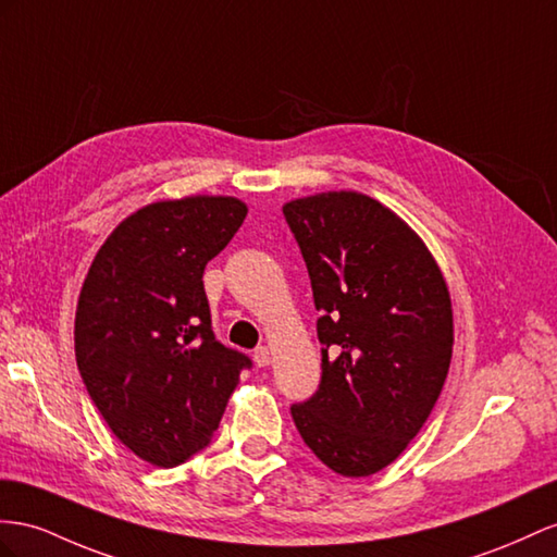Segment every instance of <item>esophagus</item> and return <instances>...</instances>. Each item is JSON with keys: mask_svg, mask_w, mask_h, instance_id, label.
<instances>
[{"mask_svg": "<svg viewBox=\"0 0 557 557\" xmlns=\"http://www.w3.org/2000/svg\"><path fill=\"white\" fill-rule=\"evenodd\" d=\"M253 362H256V367H268L270 364V350L265 346L256 348L253 350Z\"/></svg>", "mask_w": 557, "mask_h": 557, "instance_id": "1", "label": "esophagus"}]
</instances>
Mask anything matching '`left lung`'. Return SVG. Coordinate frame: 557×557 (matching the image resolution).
Returning a JSON list of instances; mask_svg holds the SVG:
<instances>
[{
	"instance_id": "obj_1",
	"label": "left lung",
	"mask_w": 557,
	"mask_h": 557,
	"mask_svg": "<svg viewBox=\"0 0 557 557\" xmlns=\"http://www.w3.org/2000/svg\"><path fill=\"white\" fill-rule=\"evenodd\" d=\"M320 310L322 379L292 405L306 445L334 473L393 463L437 403L451 362L445 277L421 237L376 199L341 190L282 207Z\"/></svg>"
}]
</instances>
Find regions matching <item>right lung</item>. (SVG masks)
Segmentation results:
<instances>
[{"instance_id": "right-lung-1", "label": "right lung", "mask_w": 557, "mask_h": 557, "mask_svg": "<svg viewBox=\"0 0 557 557\" xmlns=\"http://www.w3.org/2000/svg\"><path fill=\"white\" fill-rule=\"evenodd\" d=\"M245 216L235 197L143 207L112 231L82 284V381L110 431L152 466L174 468L205 449L251 367L213 336L202 282Z\"/></svg>"}]
</instances>
